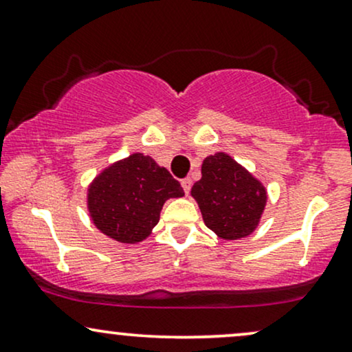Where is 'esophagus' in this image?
I'll list each match as a JSON object with an SVG mask.
<instances>
[{
	"label": "esophagus",
	"instance_id": "esophagus-1",
	"mask_svg": "<svg viewBox=\"0 0 352 352\" xmlns=\"http://www.w3.org/2000/svg\"><path fill=\"white\" fill-rule=\"evenodd\" d=\"M182 188H184L185 193H190V188H192V180L190 179H184L182 180Z\"/></svg>",
	"mask_w": 352,
	"mask_h": 352
}]
</instances>
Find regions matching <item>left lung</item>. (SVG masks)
Returning <instances> with one entry per match:
<instances>
[{"mask_svg":"<svg viewBox=\"0 0 352 352\" xmlns=\"http://www.w3.org/2000/svg\"><path fill=\"white\" fill-rule=\"evenodd\" d=\"M190 193L200 206L206 226L226 241L252 234L267 203L262 182L226 152L203 160L201 179L195 182Z\"/></svg>","mask_w":352,"mask_h":352,"instance_id":"1","label":"left lung"}]
</instances>
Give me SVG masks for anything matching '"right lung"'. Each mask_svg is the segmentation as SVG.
<instances>
[{"label": "right lung", "mask_w": 352, "mask_h": 352, "mask_svg": "<svg viewBox=\"0 0 352 352\" xmlns=\"http://www.w3.org/2000/svg\"><path fill=\"white\" fill-rule=\"evenodd\" d=\"M184 195L167 168L151 155L134 152L93 179L87 190V208L104 236L122 244H138L151 236L164 203Z\"/></svg>", "instance_id": "right-lung-1"}]
</instances>
